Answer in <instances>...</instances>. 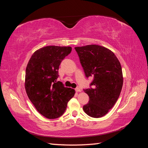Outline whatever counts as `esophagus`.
I'll return each instance as SVG.
<instances>
[{"label":"esophagus","instance_id":"esophagus-1","mask_svg":"<svg viewBox=\"0 0 148 148\" xmlns=\"http://www.w3.org/2000/svg\"><path fill=\"white\" fill-rule=\"evenodd\" d=\"M75 90H76V92H80L81 91V88H76L75 89Z\"/></svg>","mask_w":148,"mask_h":148}]
</instances>
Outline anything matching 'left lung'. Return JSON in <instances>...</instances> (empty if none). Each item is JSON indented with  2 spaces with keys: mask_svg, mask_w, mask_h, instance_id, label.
Listing matches in <instances>:
<instances>
[{
  "mask_svg": "<svg viewBox=\"0 0 148 148\" xmlns=\"http://www.w3.org/2000/svg\"><path fill=\"white\" fill-rule=\"evenodd\" d=\"M87 78L93 77L90 88L84 89L90 100L84 111L93 118L106 115L116 103L123 83L122 69L114 53L104 47L91 45L76 47Z\"/></svg>",
  "mask_w": 148,
  "mask_h": 148,
  "instance_id": "8db88e82",
  "label": "left lung"
}]
</instances>
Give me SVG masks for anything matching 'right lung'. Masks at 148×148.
<instances>
[{
	"label": "right lung",
	"mask_w": 148,
	"mask_h": 148,
	"mask_svg": "<svg viewBox=\"0 0 148 148\" xmlns=\"http://www.w3.org/2000/svg\"><path fill=\"white\" fill-rule=\"evenodd\" d=\"M71 51L70 46L44 47L34 53L27 64L25 82L27 94L37 111L46 118L61 116L75 94L74 89L56 81L59 66Z\"/></svg>",
	"instance_id": "right-lung-1"
}]
</instances>
